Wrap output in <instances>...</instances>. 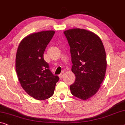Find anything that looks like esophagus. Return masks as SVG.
<instances>
[{
    "label": "esophagus",
    "instance_id": "34e87169",
    "mask_svg": "<svg viewBox=\"0 0 125 125\" xmlns=\"http://www.w3.org/2000/svg\"><path fill=\"white\" fill-rule=\"evenodd\" d=\"M64 72H62V73H61L60 75H59V78H60L61 79V78H62L63 77V76H64Z\"/></svg>",
    "mask_w": 125,
    "mask_h": 125
}]
</instances>
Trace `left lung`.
Masks as SVG:
<instances>
[{"mask_svg": "<svg viewBox=\"0 0 125 125\" xmlns=\"http://www.w3.org/2000/svg\"><path fill=\"white\" fill-rule=\"evenodd\" d=\"M64 34L70 47L75 82L70 86L73 95L87 100L101 87L106 70V52L101 39L92 31L74 28Z\"/></svg>", "mask_w": 125, "mask_h": 125, "instance_id": "left-lung-1", "label": "left lung"}]
</instances>
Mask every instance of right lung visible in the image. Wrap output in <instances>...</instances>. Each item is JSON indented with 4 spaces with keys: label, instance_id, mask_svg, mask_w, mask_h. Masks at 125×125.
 I'll use <instances>...</instances> for the list:
<instances>
[{
    "label": "right lung",
    "instance_id": "obj_1",
    "mask_svg": "<svg viewBox=\"0 0 125 125\" xmlns=\"http://www.w3.org/2000/svg\"><path fill=\"white\" fill-rule=\"evenodd\" d=\"M54 31L32 33L21 41L16 56V71L19 82L27 94L38 100L53 95L59 78L52 74L43 59L46 47Z\"/></svg>",
    "mask_w": 125,
    "mask_h": 125
}]
</instances>
